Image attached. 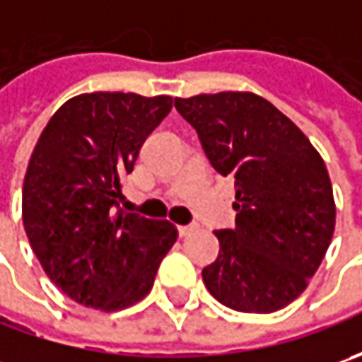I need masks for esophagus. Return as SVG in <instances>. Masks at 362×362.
I'll use <instances>...</instances> for the list:
<instances>
[{"label": "esophagus", "mask_w": 362, "mask_h": 362, "mask_svg": "<svg viewBox=\"0 0 362 362\" xmlns=\"http://www.w3.org/2000/svg\"><path fill=\"white\" fill-rule=\"evenodd\" d=\"M195 230H197V226H179V235L181 238H187L189 233H193Z\"/></svg>", "instance_id": "34e87169"}]
</instances>
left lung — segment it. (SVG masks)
Returning <instances> with one entry per match:
<instances>
[{"instance_id":"8db88e82","label":"left lung","mask_w":362,"mask_h":362,"mask_svg":"<svg viewBox=\"0 0 362 362\" xmlns=\"http://www.w3.org/2000/svg\"><path fill=\"white\" fill-rule=\"evenodd\" d=\"M207 159L235 183V230L216 231L219 256L203 282L223 306L268 314L306 290L327 254L337 205L320 153L254 92L175 98Z\"/></svg>"}]
</instances>
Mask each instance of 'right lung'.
<instances>
[{
  "mask_svg": "<svg viewBox=\"0 0 362 362\" xmlns=\"http://www.w3.org/2000/svg\"><path fill=\"white\" fill-rule=\"evenodd\" d=\"M171 106L165 94H78L35 143L21 191L25 235L49 280L82 306L117 313L141 302L177 242L169 219L117 203L120 177Z\"/></svg>",
  "mask_w": 362,
  "mask_h": 362,
  "instance_id": "obj_1",
  "label": "right lung"
}]
</instances>
